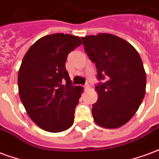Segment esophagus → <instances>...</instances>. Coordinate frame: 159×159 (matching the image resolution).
Returning a JSON list of instances; mask_svg holds the SVG:
<instances>
[{
    "instance_id": "esophagus-1",
    "label": "esophagus",
    "mask_w": 159,
    "mask_h": 159,
    "mask_svg": "<svg viewBox=\"0 0 159 159\" xmlns=\"http://www.w3.org/2000/svg\"><path fill=\"white\" fill-rule=\"evenodd\" d=\"M84 90L86 91V90H88V89L90 88V85H89V84H85L84 85Z\"/></svg>"
}]
</instances>
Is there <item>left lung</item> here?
Wrapping results in <instances>:
<instances>
[{
	"label": "left lung",
	"mask_w": 159,
	"mask_h": 159,
	"mask_svg": "<svg viewBox=\"0 0 159 159\" xmlns=\"http://www.w3.org/2000/svg\"><path fill=\"white\" fill-rule=\"evenodd\" d=\"M85 52L96 63L98 95L92 116L98 125L121 127L135 115L146 93L147 76L137 51L122 38L98 34L81 38Z\"/></svg>",
	"instance_id": "left-lung-1"
}]
</instances>
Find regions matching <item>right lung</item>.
Segmentation results:
<instances>
[{
  "label": "right lung",
  "mask_w": 159,
  "mask_h": 159,
  "mask_svg": "<svg viewBox=\"0 0 159 159\" xmlns=\"http://www.w3.org/2000/svg\"><path fill=\"white\" fill-rule=\"evenodd\" d=\"M80 38L53 34L40 38L28 50L18 71V93L28 115L40 128L62 132L74 124L83 87L72 84L65 62Z\"/></svg>",
  "instance_id": "right-lung-1"
}]
</instances>
